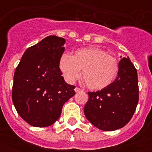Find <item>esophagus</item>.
I'll return each mask as SVG.
<instances>
[{"mask_svg": "<svg viewBox=\"0 0 152 152\" xmlns=\"http://www.w3.org/2000/svg\"><path fill=\"white\" fill-rule=\"evenodd\" d=\"M74 90H75V91H76V92H80V91H81V89L80 88H77V87H76V88H75V89H74Z\"/></svg>", "mask_w": 152, "mask_h": 152, "instance_id": "1", "label": "esophagus"}]
</instances>
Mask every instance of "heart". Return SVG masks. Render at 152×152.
<instances>
[{
	"mask_svg": "<svg viewBox=\"0 0 152 152\" xmlns=\"http://www.w3.org/2000/svg\"><path fill=\"white\" fill-rule=\"evenodd\" d=\"M59 68L64 79L72 83L82 77L88 88L102 90L113 83L118 72V63L114 57L97 47L79 49L72 57L63 53L59 58Z\"/></svg>",
	"mask_w": 152,
	"mask_h": 152,
	"instance_id": "1",
	"label": "heart"
}]
</instances>
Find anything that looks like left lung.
Wrapping results in <instances>:
<instances>
[{
    "instance_id": "obj_1",
    "label": "left lung",
    "mask_w": 152,
    "mask_h": 152,
    "mask_svg": "<svg viewBox=\"0 0 152 152\" xmlns=\"http://www.w3.org/2000/svg\"><path fill=\"white\" fill-rule=\"evenodd\" d=\"M118 69L117 78L109 87L88 92L84 106L87 119L103 131L124 127L132 118L139 101L137 72L129 58L123 57Z\"/></svg>"
}]
</instances>
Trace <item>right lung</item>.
I'll use <instances>...</instances> for the list:
<instances>
[{"instance_id":"right-lung-1","label":"right lung","mask_w":152,"mask_h":152,"mask_svg":"<svg viewBox=\"0 0 152 152\" xmlns=\"http://www.w3.org/2000/svg\"><path fill=\"white\" fill-rule=\"evenodd\" d=\"M63 38L50 35L25 51L14 74L12 99L19 115L34 127H46L60 118L62 106L75 95L59 68Z\"/></svg>"}]
</instances>
